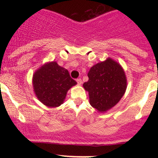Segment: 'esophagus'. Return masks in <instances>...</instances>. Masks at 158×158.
<instances>
[{"mask_svg": "<svg viewBox=\"0 0 158 158\" xmlns=\"http://www.w3.org/2000/svg\"><path fill=\"white\" fill-rule=\"evenodd\" d=\"M77 82L79 85H81V83H82V81H81V79H77Z\"/></svg>", "mask_w": 158, "mask_h": 158, "instance_id": "obj_1", "label": "esophagus"}]
</instances>
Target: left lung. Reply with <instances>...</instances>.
I'll use <instances>...</instances> for the list:
<instances>
[{
  "instance_id": "8db88e82",
  "label": "left lung",
  "mask_w": 158,
  "mask_h": 158,
  "mask_svg": "<svg viewBox=\"0 0 158 158\" xmlns=\"http://www.w3.org/2000/svg\"><path fill=\"white\" fill-rule=\"evenodd\" d=\"M88 76V81L83 86L89 94L90 104L99 111H106L114 107L126 92L124 70L112 59L94 65Z\"/></svg>"
}]
</instances>
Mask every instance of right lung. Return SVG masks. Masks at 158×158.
<instances>
[{
    "instance_id": "obj_1",
    "label": "right lung",
    "mask_w": 158,
    "mask_h": 158,
    "mask_svg": "<svg viewBox=\"0 0 158 158\" xmlns=\"http://www.w3.org/2000/svg\"><path fill=\"white\" fill-rule=\"evenodd\" d=\"M32 84L38 99L45 106L54 108L62 104L68 90L77 81L70 77L68 70L52 61L35 72Z\"/></svg>"
}]
</instances>
